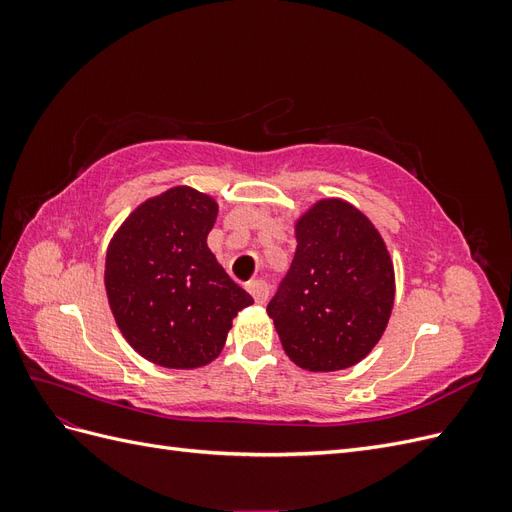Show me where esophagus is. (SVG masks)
I'll use <instances>...</instances> for the list:
<instances>
[{"label":"esophagus","instance_id":"1","mask_svg":"<svg viewBox=\"0 0 512 512\" xmlns=\"http://www.w3.org/2000/svg\"><path fill=\"white\" fill-rule=\"evenodd\" d=\"M247 290H250V294H252L256 303H260V305L267 303V299H269V284L267 282L254 280V282L247 284Z\"/></svg>","mask_w":512,"mask_h":512}]
</instances>
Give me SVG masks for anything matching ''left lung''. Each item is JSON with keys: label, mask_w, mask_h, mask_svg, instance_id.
Segmentation results:
<instances>
[{"label": "left lung", "mask_w": 512, "mask_h": 512, "mask_svg": "<svg viewBox=\"0 0 512 512\" xmlns=\"http://www.w3.org/2000/svg\"><path fill=\"white\" fill-rule=\"evenodd\" d=\"M294 235L297 252L267 314L292 363L309 371L352 367L391 318V256L374 224L339 198L318 200Z\"/></svg>", "instance_id": "8db88e82"}]
</instances>
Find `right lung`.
I'll use <instances>...</instances> for the list:
<instances>
[{
    "instance_id": "obj_1",
    "label": "right lung",
    "mask_w": 512,
    "mask_h": 512,
    "mask_svg": "<svg viewBox=\"0 0 512 512\" xmlns=\"http://www.w3.org/2000/svg\"><path fill=\"white\" fill-rule=\"evenodd\" d=\"M215 218L211 196L177 185L138 205L108 243V305L128 344L151 363H211L232 318L254 303L207 247Z\"/></svg>"
}]
</instances>
